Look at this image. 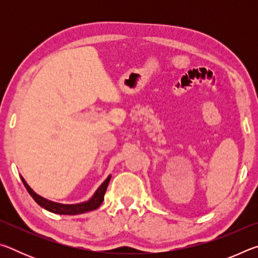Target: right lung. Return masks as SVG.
<instances>
[{
    "instance_id": "add662e5",
    "label": "right lung",
    "mask_w": 258,
    "mask_h": 258,
    "mask_svg": "<svg viewBox=\"0 0 258 258\" xmlns=\"http://www.w3.org/2000/svg\"><path fill=\"white\" fill-rule=\"evenodd\" d=\"M110 178H111V175H109L106 180L103 181L102 184L98 187L97 191L94 192L92 197L87 200V202H83L80 204H60V203L51 202V200L43 198L40 195H37L36 192H35L32 187L27 184V182L25 181V178L23 176H21V181H23L26 189H27L29 195L32 196L35 202L40 205L41 207L46 209V211L54 214H60V215H78V214L94 211V209H97L100 205L102 204L104 194H106L107 186L109 184Z\"/></svg>"
}]
</instances>
